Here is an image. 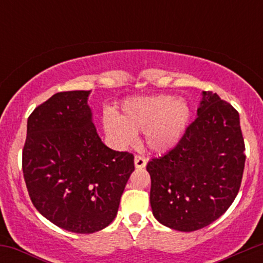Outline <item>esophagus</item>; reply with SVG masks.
I'll return each instance as SVG.
<instances>
[{"label": "esophagus", "instance_id": "obj_1", "mask_svg": "<svg viewBox=\"0 0 263 263\" xmlns=\"http://www.w3.org/2000/svg\"><path fill=\"white\" fill-rule=\"evenodd\" d=\"M147 164V159L142 156H135V167L136 168H144Z\"/></svg>", "mask_w": 263, "mask_h": 263}]
</instances>
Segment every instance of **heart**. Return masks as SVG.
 Returning a JSON list of instances; mask_svg holds the SVG:
<instances>
[{
    "instance_id": "b5f03b06",
    "label": "heart",
    "mask_w": 263,
    "mask_h": 263,
    "mask_svg": "<svg viewBox=\"0 0 263 263\" xmlns=\"http://www.w3.org/2000/svg\"><path fill=\"white\" fill-rule=\"evenodd\" d=\"M192 108L183 99L173 95H153L125 101L119 115L106 111L102 126L119 147L135 142L144 132L146 146L155 153H164L179 143L188 127Z\"/></svg>"
}]
</instances>
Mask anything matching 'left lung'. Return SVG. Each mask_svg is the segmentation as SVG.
Wrapping results in <instances>:
<instances>
[{
	"instance_id": "left-lung-1",
	"label": "left lung",
	"mask_w": 263,
	"mask_h": 263,
	"mask_svg": "<svg viewBox=\"0 0 263 263\" xmlns=\"http://www.w3.org/2000/svg\"><path fill=\"white\" fill-rule=\"evenodd\" d=\"M238 112L203 91L198 117L179 143L147 164L155 218L178 231H195L219 219L236 198L245 167Z\"/></svg>"
}]
</instances>
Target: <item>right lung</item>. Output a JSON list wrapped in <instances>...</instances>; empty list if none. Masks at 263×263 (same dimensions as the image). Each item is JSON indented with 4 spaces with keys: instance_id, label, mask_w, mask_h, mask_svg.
Listing matches in <instances>:
<instances>
[{
    "instance_id": "right-lung-1",
    "label": "right lung",
    "mask_w": 263,
    "mask_h": 263,
    "mask_svg": "<svg viewBox=\"0 0 263 263\" xmlns=\"http://www.w3.org/2000/svg\"><path fill=\"white\" fill-rule=\"evenodd\" d=\"M90 91L53 95L27 122L22 170L33 205L64 230L91 234L112 222L134 155L108 148L92 123Z\"/></svg>"
}]
</instances>
